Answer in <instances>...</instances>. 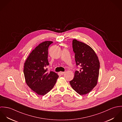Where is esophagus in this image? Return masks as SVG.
<instances>
[{
  "label": "esophagus",
  "mask_w": 122,
  "mask_h": 122,
  "mask_svg": "<svg viewBox=\"0 0 122 122\" xmlns=\"http://www.w3.org/2000/svg\"><path fill=\"white\" fill-rule=\"evenodd\" d=\"M64 73H65L64 72H60V74L61 75H63Z\"/></svg>",
  "instance_id": "obj_1"
}]
</instances>
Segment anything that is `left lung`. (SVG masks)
Here are the masks:
<instances>
[{"label":"left lung","instance_id":"1","mask_svg":"<svg viewBox=\"0 0 122 122\" xmlns=\"http://www.w3.org/2000/svg\"><path fill=\"white\" fill-rule=\"evenodd\" d=\"M72 47L76 65L80 66V70L75 71L70 84L77 93L85 95L89 93L97 84L100 62L94 50L86 44L73 39Z\"/></svg>","mask_w":122,"mask_h":122}]
</instances>
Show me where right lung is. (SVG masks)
<instances>
[{
	"label": "right lung",
	"mask_w": 122,
	"mask_h": 122,
	"mask_svg": "<svg viewBox=\"0 0 122 122\" xmlns=\"http://www.w3.org/2000/svg\"><path fill=\"white\" fill-rule=\"evenodd\" d=\"M52 41L40 44L30 54L24 63L23 73L28 86L37 94L44 95L54 86L59 76L48 72V50Z\"/></svg>",
	"instance_id": "1"
}]
</instances>
